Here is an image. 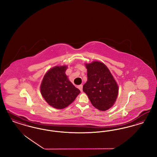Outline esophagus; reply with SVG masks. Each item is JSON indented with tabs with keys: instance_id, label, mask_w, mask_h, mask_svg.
Returning a JSON list of instances; mask_svg holds the SVG:
<instances>
[{
	"instance_id": "1",
	"label": "esophagus",
	"mask_w": 157,
	"mask_h": 157,
	"mask_svg": "<svg viewBox=\"0 0 157 157\" xmlns=\"http://www.w3.org/2000/svg\"><path fill=\"white\" fill-rule=\"evenodd\" d=\"M78 88L79 89V90L82 92V88H83V85H80L78 86Z\"/></svg>"
}]
</instances>
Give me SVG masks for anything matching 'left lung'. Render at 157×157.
<instances>
[{
    "label": "left lung",
    "mask_w": 157,
    "mask_h": 157,
    "mask_svg": "<svg viewBox=\"0 0 157 157\" xmlns=\"http://www.w3.org/2000/svg\"><path fill=\"white\" fill-rule=\"evenodd\" d=\"M88 81L83 86L92 105L105 111L112 107L118 94V86L104 63L94 61L86 64Z\"/></svg>",
    "instance_id": "left-lung-1"
}]
</instances>
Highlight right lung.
I'll use <instances>...</instances> for the list:
<instances>
[{
  "label": "right lung",
  "mask_w": 157,
  "mask_h": 157,
  "mask_svg": "<svg viewBox=\"0 0 157 157\" xmlns=\"http://www.w3.org/2000/svg\"><path fill=\"white\" fill-rule=\"evenodd\" d=\"M67 69V66L52 67L46 72L40 85L42 97L56 109L67 107L81 92L68 79Z\"/></svg>",
  "instance_id": "1"
}]
</instances>
